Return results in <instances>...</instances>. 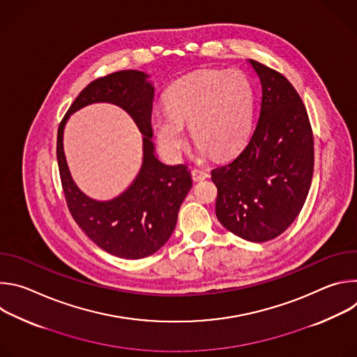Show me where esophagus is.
I'll return each instance as SVG.
<instances>
[{"mask_svg":"<svg viewBox=\"0 0 357 357\" xmlns=\"http://www.w3.org/2000/svg\"><path fill=\"white\" fill-rule=\"evenodd\" d=\"M209 178V172L206 169H202V168H193L192 169V179L199 182V181H203Z\"/></svg>","mask_w":357,"mask_h":357,"instance_id":"esophagus-1","label":"esophagus"}]
</instances>
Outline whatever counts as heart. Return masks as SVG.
<instances>
[{
  "mask_svg": "<svg viewBox=\"0 0 357 357\" xmlns=\"http://www.w3.org/2000/svg\"><path fill=\"white\" fill-rule=\"evenodd\" d=\"M167 110L152 114L161 146L176 154L189 124L193 141L213 157H226L244 142L252 117L254 94L237 70H197L175 82L165 97Z\"/></svg>",
  "mask_w": 357,
  "mask_h": 357,
  "instance_id": "obj_1",
  "label": "heart"
}]
</instances>
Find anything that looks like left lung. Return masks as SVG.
Returning a JSON list of instances; mask_svg holds the SVG:
<instances>
[{
  "mask_svg": "<svg viewBox=\"0 0 357 357\" xmlns=\"http://www.w3.org/2000/svg\"><path fill=\"white\" fill-rule=\"evenodd\" d=\"M261 87L259 121L227 164L212 171L216 216L236 236L263 243L284 233L307 200L314 132L302 98L280 72L250 59Z\"/></svg>",
  "mask_w": 357,
  "mask_h": 357,
  "instance_id": "1",
  "label": "left lung"
}]
</instances>
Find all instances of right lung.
<instances>
[{
	"label": "right lung",
	"instance_id": "1",
	"mask_svg": "<svg viewBox=\"0 0 357 357\" xmlns=\"http://www.w3.org/2000/svg\"><path fill=\"white\" fill-rule=\"evenodd\" d=\"M146 77L138 70H121L89 83L62 119L56 142L61 182L72 218L100 248L128 260L151 256L168 241L176 226L179 208L192 188L186 165H165L154 155L151 141L154 87ZM98 100L124 108L144 135L140 174L123 195L109 202L93 201L78 190L63 152V128L68 116Z\"/></svg>",
	"mask_w": 357,
	"mask_h": 357
}]
</instances>
